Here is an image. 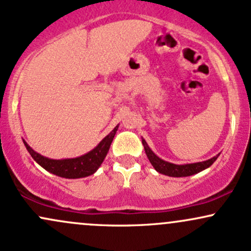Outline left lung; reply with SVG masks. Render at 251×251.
<instances>
[{"label":"left lung","instance_id":"8db88e82","mask_svg":"<svg viewBox=\"0 0 251 251\" xmlns=\"http://www.w3.org/2000/svg\"><path fill=\"white\" fill-rule=\"evenodd\" d=\"M144 149H145V153L148 155L150 163L152 164V166L155 169V171H158L159 174H163L165 176H170V177H188V176H192L198 174V172L203 171V170L208 169L209 166H211L216 159L218 158V155H215L211 159L205 160V162H200V163H192V164H184V165H177V164H172L165 160L160 159L158 155L153 153L151 149L149 148V145L146 144L145 140H142Z\"/></svg>","mask_w":251,"mask_h":251}]
</instances>
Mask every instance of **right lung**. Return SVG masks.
Returning a JSON list of instances; mask_svg holds the SVG:
<instances>
[{
    "mask_svg": "<svg viewBox=\"0 0 251 251\" xmlns=\"http://www.w3.org/2000/svg\"><path fill=\"white\" fill-rule=\"evenodd\" d=\"M118 127H119V125H117L114 129H112V132H109L101 142L98 144V146H96L92 151H89L88 153L83 154L81 157L71 158V159H50V158L43 157V155L34 151L25 140L24 143L33 159L39 165H41L43 169L50 171V174L59 176V177L75 179V178H82L93 175L99 169V166L105 159L106 154H107L109 146L113 142Z\"/></svg>",
    "mask_w": 251,
    "mask_h": 251,
    "instance_id": "1",
    "label": "right lung"
}]
</instances>
